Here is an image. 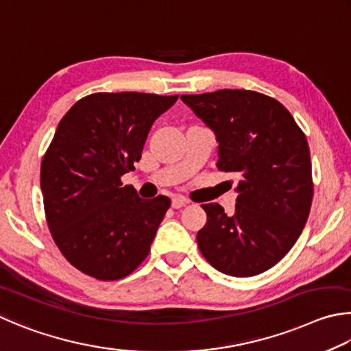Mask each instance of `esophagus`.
Wrapping results in <instances>:
<instances>
[{
    "mask_svg": "<svg viewBox=\"0 0 351 351\" xmlns=\"http://www.w3.org/2000/svg\"><path fill=\"white\" fill-rule=\"evenodd\" d=\"M186 204H188V200L185 197H180V195H177V197H174V199H172V202H171L172 208H176V210H179V208H183Z\"/></svg>",
    "mask_w": 351,
    "mask_h": 351,
    "instance_id": "1",
    "label": "esophagus"
}]
</instances>
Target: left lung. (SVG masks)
<instances>
[{
    "instance_id": "1",
    "label": "left lung",
    "mask_w": 351,
    "mask_h": 351,
    "mask_svg": "<svg viewBox=\"0 0 351 351\" xmlns=\"http://www.w3.org/2000/svg\"><path fill=\"white\" fill-rule=\"evenodd\" d=\"M219 141L217 168L239 177L236 211L202 205L200 253L228 276L248 278L274 267L302 232L313 202L310 147L288 109L256 90L182 95Z\"/></svg>"
}]
</instances>
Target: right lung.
<instances>
[{
    "label": "right lung",
    "mask_w": 351,
    "mask_h": 351,
    "mask_svg": "<svg viewBox=\"0 0 351 351\" xmlns=\"http://www.w3.org/2000/svg\"><path fill=\"white\" fill-rule=\"evenodd\" d=\"M177 98L97 92L58 123L41 162L43 202L53 242L82 273L126 278L149 253L171 200L140 199L121 176L134 169L152 123Z\"/></svg>",
    "instance_id": "add662e5"
}]
</instances>
